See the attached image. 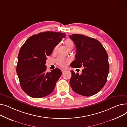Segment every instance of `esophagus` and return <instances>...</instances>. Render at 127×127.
<instances>
[{
	"mask_svg": "<svg viewBox=\"0 0 127 127\" xmlns=\"http://www.w3.org/2000/svg\"><path fill=\"white\" fill-rule=\"evenodd\" d=\"M61 71H62V72L63 73V72H64V71H66V69H61Z\"/></svg>",
	"mask_w": 127,
	"mask_h": 127,
	"instance_id": "34e87169",
	"label": "esophagus"
}]
</instances>
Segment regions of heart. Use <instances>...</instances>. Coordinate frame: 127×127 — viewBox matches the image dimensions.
Listing matches in <instances>:
<instances>
[{"mask_svg":"<svg viewBox=\"0 0 127 127\" xmlns=\"http://www.w3.org/2000/svg\"><path fill=\"white\" fill-rule=\"evenodd\" d=\"M64 44H65V45L66 46V47L68 48L69 49H73V48L74 47V43L70 39H66L65 40V41H64ZM57 47H58V46H56L54 48V49L53 50L54 52L56 51V50L57 49ZM70 62V59L65 58L62 57V56H59L56 59V63L59 65H60V66H61L62 67L66 66Z\"/></svg>","mask_w":127,"mask_h":127,"instance_id":"heart-1","label":"heart"}]
</instances>
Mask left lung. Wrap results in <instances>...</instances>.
<instances>
[{
    "mask_svg": "<svg viewBox=\"0 0 127 127\" xmlns=\"http://www.w3.org/2000/svg\"><path fill=\"white\" fill-rule=\"evenodd\" d=\"M76 47L75 60L71 67L84 66L82 73L71 71L70 84L76 93L90 96L99 92L105 85L109 71L108 56L102 44L97 39L81 34L69 36Z\"/></svg>",
    "mask_w": 127,
    "mask_h": 127,
    "instance_id": "1",
    "label": "left lung"
}]
</instances>
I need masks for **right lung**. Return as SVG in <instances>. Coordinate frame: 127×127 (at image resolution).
I'll return each mask as SVG.
<instances>
[{"instance_id": "add662e5", "label": "right lung", "mask_w": 127, "mask_h": 127, "mask_svg": "<svg viewBox=\"0 0 127 127\" xmlns=\"http://www.w3.org/2000/svg\"><path fill=\"white\" fill-rule=\"evenodd\" d=\"M65 36L63 33L44 32L30 37L21 47L16 72L23 91L33 98H41L53 91L62 75L56 68L47 72V57Z\"/></svg>"}]
</instances>
